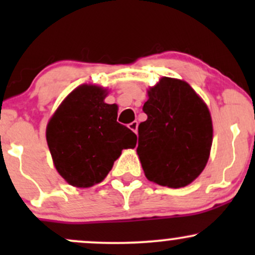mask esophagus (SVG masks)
<instances>
[{
    "label": "esophagus",
    "instance_id": "34e87169",
    "mask_svg": "<svg viewBox=\"0 0 255 255\" xmlns=\"http://www.w3.org/2000/svg\"><path fill=\"white\" fill-rule=\"evenodd\" d=\"M128 128H129L130 130H133L134 133H136V131H137V122L136 121L130 122V124L128 125Z\"/></svg>",
    "mask_w": 255,
    "mask_h": 255
}]
</instances>
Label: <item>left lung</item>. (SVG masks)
<instances>
[{
    "instance_id": "obj_1",
    "label": "left lung",
    "mask_w": 255,
    "mask_h": 255,
    "mask_svg": "<svg viewBox=\"0 0 255 255\" xmlns=\"http://www.w3.org/2000/svg\"><path fill=\"white\" fill-rule=\"evenodd\" d=\"M136 153L148 181L169 188L188 186L203 172L211 152L209 107L184 80L163 77L148 87Z\"/></svg>"
}]
</instances>
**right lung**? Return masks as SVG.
Listing matches in <instances>:
<instances>
[{"instance_id": "1", "label": "right lung", "mask_w": 255, "mask_h": 255, "mask_svg": "<svg viewBox=\"0 0 255 255\" xmlns=\"http://www.w3.org/2000/svg\"><path fill=\"white\" fill-rule=\"evenodd\" d=\"M107 87L83 84L61 102L46 126V142L61 177L78 188L104 180L136 135L118 122L119 107L105 103Z\"/></svg>"}]
</instances>
